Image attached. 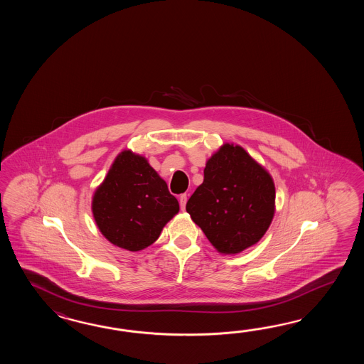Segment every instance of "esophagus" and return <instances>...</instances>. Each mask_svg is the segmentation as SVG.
I'll return each mask as SVG.
<instances>
[{
  "label": "esophagus",
  "instance_id": "34e87169",
  "mask_svg": "<svg viewBox=\"0 0 364 364\" xmlns=\"http://www.w3.org/2000/svg\"><path fill=\"white\" fill-rule=\"evenodd\" d=\"M186 203H187V195L182 193V195L179 196V205H181L182 210L186 208Z\"/></svg>",
  "mask_w": 364,
  "mask_h": 364
}]
</instances>
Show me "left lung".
Returning a JSON list of instances; mask_svg holds the SVG:
<instances>
[{
  "instance_id": "1",
  "label": "left lung",
  "mask_w": 364,
  "mask_h": 364,
  "mask_svg": "<svg viewBox=\"0 0 364 364\" xmlns=\"http://www.w3.org/2000/svg\"><path fill=\"white\" fill-rule=\"evenodd\" d=\"M274 183L247 152L224 144L207 161L204 181L186 204L193 223L221 254L262 240L274 215Z\"/></svg>"
}]
</instances>
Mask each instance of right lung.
I'll return each mask as SVG.
<instances>
[{"mask_svg":"<svg viewBox=\"0 0 364 364\" xmlns=\"http://www.w3.org/2000/svg\"><path fill=\"white\" fill-rule=\"evenodd\" d=\"M178 200L144 157L124 151L93 195L95 221L118 247L139 251L152 245L178 213Z\"/></svg>","mask_w":364,"mask_h":364,"instance_id":"1","label":"right lung"}]
</instances>
